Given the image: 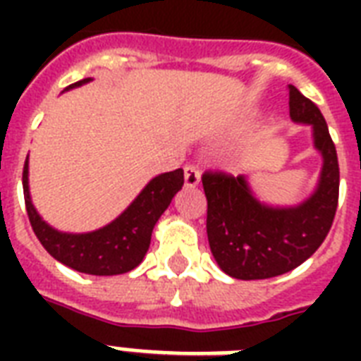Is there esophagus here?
<instances>
[{"instance_id":"1","label":"esophagus","mask_w":361,"mask_h":361,"mask_svg":"<svg viewBox=\"0 0 361 361\" xmlns=\"http://www.w3.org/2000/svg\"><path fill=\"white\" fill-rule=\"evenodd\" d=\"M185 187H192V183L189 180H187V176H185Z\"/></svg>"}]
</instances>
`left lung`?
I'll list each match as a JSON object with an SVG mask.
<instances>
[{
  "label": "left lung",
  "mask_w": 361,
  "mask_h": 361,
  "mask_svg": "<svg viewBox=\"0 0 361 361\" xmlns=\"http://www.w3.org/2000/svg\"><path fill=\"white\" fill-rule=\"evenodd\" d=\"M92 78L75 82L67 90L86 84ZM30 155L25 157L22 185H24L25 212L31 228L42 247L65 266L92 275H120L135 269L146 255L152 232L161 214L183 185V172L174 170L153 178L123 214L103 228L86 234L59 232L37 214L30 197Z\"/></svg>",
  "instance_id": "left-lung-1"
}]
</instances>
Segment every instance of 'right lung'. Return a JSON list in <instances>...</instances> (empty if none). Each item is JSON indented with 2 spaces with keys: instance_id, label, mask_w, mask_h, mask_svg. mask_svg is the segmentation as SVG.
<instances>
[{
  "instance_id": "obj_1",
  "label": "right lung",
  "mask_w": 361,
  "mask_h": 361,
  "mask_svg": "<svg viewBox=\"0 0 361 361\" xmlns=\"http://www.w3.org/2000/svg\"><path fill=\"white\" fill-rule=\"evenodd\" d=\"M302 110V109H300ZM292 120L313 123L314 146L324 157L317 191L298 208L258 204L245 178L212 170L202 176L208 198V240L219 268L234 279H268L298 268L324 241L339 202V163L320 110L311 101Z\"/></svg>"
}]
</instances>
